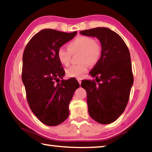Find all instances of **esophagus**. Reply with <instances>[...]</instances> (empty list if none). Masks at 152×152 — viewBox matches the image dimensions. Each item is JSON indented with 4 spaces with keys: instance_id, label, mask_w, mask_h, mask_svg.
Instances as JSON below:
<instances>
[{
    "instance_id": "1",
    "label": "esophagus",
    "mask_w": 152,
    "mask_h": 152,
    "mask_svg": "<svg viewBox=\"0 0 152 152\" xmlns=\"http://www.w3.org/2000/svg\"><path fill=\"white\" fill-rule=\"evenodd\" d=\"M77 80L78 81V82H79V84H81V82H82V79H81V78H77Z\"/></svg>"
}]
</instances>
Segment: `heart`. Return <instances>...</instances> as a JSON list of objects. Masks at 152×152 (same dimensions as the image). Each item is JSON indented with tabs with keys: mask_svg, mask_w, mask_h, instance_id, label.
<instances>
[{
	"mask_svg": "<svg viewBox=\"0 0 152 152\" xmlns=\"http://www.w3.org/2000/svg\"><path fill=\"white\" fill-rule=\"evenodd\" d=\"M80 51L79 61L67 69L66 75L71 78H80L88 70L89 64L94 66L101 58L102 49L101 45L95 43V40L88 36H78L68 43V50L60 47L57 51V58L64 66H68L70 62L71 54Z\"/></svg>",
	"mask_w": 152,
	"mask_h": 152,
	"instance_id": "obj_1",
	"label": "heart"
}]
</instances>
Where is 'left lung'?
I'll use <instances>...</instances> for the list:
<instances>
[{
    "mask_svg": "<svg viewBox=\"0 0 152 152\" xmlns=\"http://www.w3.org/2000/svg\"><path fill=\"white\" fill-rule=\"evenodd\" d=\"M80 33L96 37L101 42V58L90 72L98 84L94 80H83L81 86L86 91L90 116L101 124H110L125 110L133 84L129 51L122 38L109 28Z\"/></svg>",
    "mask_w": 152,
    "mask_h": 152,
    "instance_id": "left-lung-1",
    "label": "left lung"
}]
</instances>
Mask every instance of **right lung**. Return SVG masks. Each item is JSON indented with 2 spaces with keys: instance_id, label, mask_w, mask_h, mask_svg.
I'll use <instances>...</instances> for the list:
<instances>
[{
  "instance_id": "right-lung-1",
  "label": "right lung",
  "mask_w": 152,
  "mask_h": 152,
  "mask_svg": "<svg viewBox=\"0 0 152 152\" xmlns=\"http://www.w3.org/2000/svg\"><path fill=\"white\" fill-rule=\"evenodd\" d=\"M76 33L43 29L33 36L25 48L22 81L27 100L32 112L46 125H60L68 117L69 104L80 86L73 78L60 82L65 71L57 58L58 49L73 39Z\"/></svg>"
}]
</instances>
